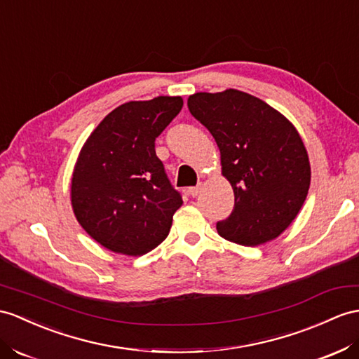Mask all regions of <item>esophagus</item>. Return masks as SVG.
<instances>
[{
    "instance_id": "esophagus-1",
    "label": "esophagus",
    "mask_w": 359,
    "mask_h": 359,
    "mask_svg": "<svg viewBox=\"0 0 359 359\" xmlns=\"http://www.w3.org/2000/svg\"><path fill=\"white\" fill-rule=\"evenodd\" d=\"M199 190H201V184H198V186H194V187H189V189H187L189 195H190V196H194V198H195V196L199 194Z\"/></svg>"
}]
</instances>
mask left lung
<instances>
[{
	"mask_svg": "<svg viewBox=\"0 0 359 359\" xmlns=\"http://www.w3.org/2000/svg\"><path fill=\"white\" fill-rule=\"evenodd\" d=\"M187 107L213 135L234 191L233 212L216 224L217 233L245 247L277 238L300 212L311 184L299 133L264 100L238 90L196 93Z\"/></svg>",
	"mask_w": 359,
	"mask_h": 359,
	"instance_id": "obj_1",
	"label": "left lung"
}]
</instances>
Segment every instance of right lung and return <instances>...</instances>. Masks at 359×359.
Segmentation results:
<instances>
[{"label":"right lung","mask_w":359,"mask_h":359,"mask_svg":"<svg viewBox=\"0 0 359 359\" xmlns=\"http://www.w3.org/2000/svg\"><path fill=\"white\" fill-rule=\"evenodd\" d=\"M181 97L160 95L111 111L86 140L72 180L79 224L100 245L142 256L168 238L182 198L155 140L178 116Z\"/></svg>","instance_id":"obj_1"}]
</instances>
